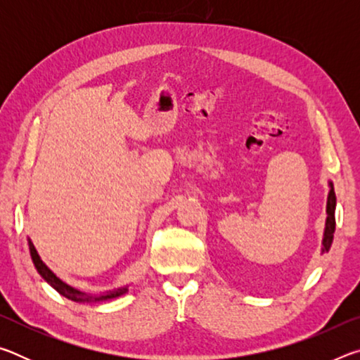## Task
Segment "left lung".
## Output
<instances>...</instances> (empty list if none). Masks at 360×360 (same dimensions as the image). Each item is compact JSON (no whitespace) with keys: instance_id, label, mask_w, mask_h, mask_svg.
Instances as JSON below:
<instances>
[{"instance_id":"1","label":"left lung","mask_w":360,"mask_h":360,"mask_svg":"<svg viewBox=\"0 0 360 360\" xmlns=\"http://www.w3.org/2000/svg\"><path fill=\"white\" fill-rule=\"evenodd\" d=\"M328 186H330V191H328V197H327V210H326L327 219H326L324 238H322V248H321L322 254L328 252V249L332 246L333 233H335V206H337V197H335L332 182H328Z\"/></svg>"}]
</instances>
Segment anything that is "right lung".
Segmentation results:
<instances>
[{"label":"right lung","mask_w":360,"mask_h":360,"mask_svg":"<svg viewBox=\"0 0 360 360\" xmlns=\"http://www.w3.org/2000/svg\"><path fill=\"white\" fill-rule=\"evenodd\" d=\"M28 248H30V255H32V260L34 264V268L38 270L39 275L42 276L46 283H49L52 285L53 289H56L58 294H62L63 297L70 298L72 302H105V300H111V298H117L120 295H124L127 290H129V285H125V288H119V289H114V290H108L105 294H100V295H90V294H85V292L77 290L75 288H71L70 284H66L65 281H62L56 273H53L51 268H49L44 262L41 260L38 251H36L34 245L32 243V240L28 238Z\"/></svg>","instance_id":"right-lung-1"}]
</instances>
